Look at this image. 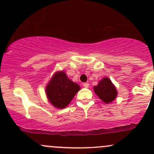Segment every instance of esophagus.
<instances>
[{"instance_id":"obj_1","label":"esophagus","mask_w":154,"mask_h":154,"mask_svg":"<svg viewBox=\"0 0 154 154\" xmlns=\"http://www.w3.org/2000/svg\"><path fill=\"white\" fill-rule=\"evenodd\" d=\"M83 86H84L85 88H88V87L89 86V83H84L83 84Z\"/></svg>"}]
</instances>
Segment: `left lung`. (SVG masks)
<instances>
[{
  "instance_id": "8db88e82",
  "label": "left lung",
  "mask_w": 154,
  "mask_h": 154,
  "mask_svg": "<svg viewBox=\"0 0 154 154\" xmlns=\"http://www.w3.org/2000/svg\"><path fill=\"white\" fill-rule=\"evenodd\" d=\"M94 91L97 96L106 103H111L117 96V91L109 78H103L98 85L94 87Z\"/></svg>"
}]
</instances>
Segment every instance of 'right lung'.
I'll return each mask as SVG.
<instances>
[{
    "mask_svg": "<svg viewBox=\"0 0 154 154\" xmlns=\"http://www.w3.org/2000/svg\"><path fill=\"white\" fill-rule=\"evenodd\" d=\"M80 89L78 84L70 80L65 72L60 71L51 79L46 88V93L54 106L63 109L68 106Z\"/></svg>",
    "mask_w": 154,
    "mask_h": 154,
    "instance_id": "obj_1",
    "label": "right lung"
}]
</instances>
